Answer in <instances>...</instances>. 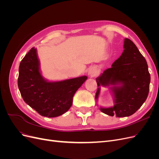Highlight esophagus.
Segmentation results:
<instances>
[{"label": "esophagus", "mask_w": 159, "mask_h": 159, "mask_svg": "<svg viewBox=\"0 0 159 159\" xmlns=\"http://www.w3.org/2000/svg\"><path fill=\"white\" fill-rule=\"evenodd\" d=\"M97 74V69L95 68H91L89 71V75L91 77H93Z\"/></svg>", "instance_id": "obj_1"}]
</instances>
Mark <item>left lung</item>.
<instances>
[{
    "label": "left lung",
    "instance_id": "8db88e82",
    "mask_svg": "<svg viewBox=\"0 0 159 159\" xmlns=\"http://www.w3.org/2000/svg\"><path fill=\"white\" fill-rule=\"evenodd\" d=\"M124 50L111 67L96 78L98 101L101 87L109 88L113 97V107L99 106L101 111L109 116L128 117L135 113L145 102L149 91L151 76L145 57L135 44L125 38Z\"/></svg>",
    "mask_w": 159,
    "mask_h": 159
}]
</instances>
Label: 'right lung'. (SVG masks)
I'll return each instance as SVG.
<instances>
[{"mask_svg": "<svg viewBox=\"0 0 159 159\" xmlns=\"http://www.w3.org/2000/svg\"><path fill=\"white\" fill-rule=\"evenodd\" d=\"M88 79L83 75L61 81H49L41 73L37 49L32 48L19 66L18 86L25 103L46 117H56L68 111L73 97Z\"/></svg>", "mask_w": 159, "mask_h": 159, "instance_id": "add662e5", "label": "right lung"}]
</instances>
